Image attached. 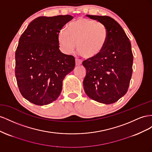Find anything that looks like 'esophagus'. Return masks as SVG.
<instances>
[{
  "label": "esophagus",
  "instance_id": "34e87169",
  "mask_svg": "<svg viewBox=\"0 0 152 152\" xmlns=\"http://www.w3.org/2000/svg\"><path fill=\"white\" fill-rule=\"evenodd\" d=\"M81 63H82V61L81 60L77 59V58L76 59V66H80V65L81 64Z\"/></svg>",
  "mask_w": 152,
  "mask_h": 152
}]
</instances>
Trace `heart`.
<instances>
[{"label": "heart", "mask_w": 152, "mask_h": 152, "mask_svg": "<svg viewBox=\"0 0 152 152\" xmlns=\"http://www.w3.org/2000/svg\"><path fill=\"white\" fill-rule=\"evenodd\" d=\"M108 30L106 26L94 20L80 18L70 23L67 32L62 30L58 41L65 53L75 49L86 58H93L100 55L107 44Z\"/></svg>", "instance_id": "heart-1"}]
</instances>
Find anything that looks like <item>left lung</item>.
I'll return each mask as SVG.
<instances>
[{
  "label": "left lung",
  "mask_w": 152,
  "mask_h": 152,
  "mask_svg": "<svg viewBox=\"0 0 152 152\" xmlns=\"http://www.w3.org/2000/svg\"><path fill=\"white\" fill-rule=\"evenodd\" d=\"M86 16L106 26L108 39L100 55L83 62L86 71L83 88L90 99L110 104L127 92L132 73L131 44L122 27L113 18L107 16Z\"/></svg>",
  "instance_id": "left-lung-1"
}]
</instances>
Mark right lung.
Wrapping results in <instances>:
<instances>
[{"label": "right lung", "mask_w": 152, "mask_h": 152, "mask_svg": "<svg viewBox=\"0 0 152 152\" xmlns=\"http://www.w3.org/2000/svg\"><path fill=\"white\" fill-rule=\"evenodd\" d=\"M73 17L39 16L21 34L15 53V76L20 92L29 102L47 105L58 97L64 77L75 67V58L59 50L60 30Z\"/></svg>", "instance_id": "add662e5"}]
</instances>
